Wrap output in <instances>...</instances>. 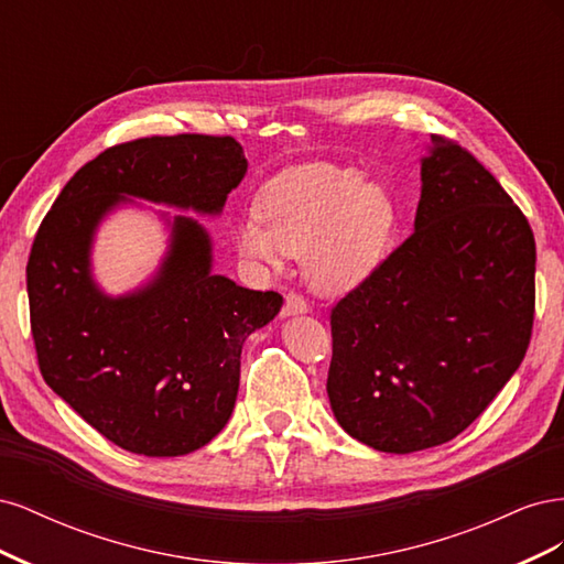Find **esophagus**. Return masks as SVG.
I'll use <instances>...</instances> for the list:
<instances>
[{
	"instance_id": "1",
	"label": "esophagus",
	"mask_w": 564,
	"mask_h": 564,
	"mask_svg": "<svg viewBox=\"0 0 564 564\" xmlns=\"http://www.w3.org/2000/svg\"><path fill=\"white\" fill-rule=\"evenodd\" d=\"M308 303H305V299L301 294H286L284 299V308H282V317H294V315H305L308 313Z\"/></svg>"
}]
</instances>
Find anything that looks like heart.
I'll use <instances>...</instances> for the list:
<instances>
[{
  "label": "heart",
  "mask_w": 564,
  "mask_h": 564,
  "mask_svg": "<svg viewBox=\"0 0 564 564\" xmlns=\"http://www.w3.org/2000/svg\"><path fill=\"white\" fill-rule=\"evenodd\" d=\"M259 207L263 218L249 216L237 228V251L270 268L303 256L305 275L322 294L365 284L395 232V204L383 185L329 162L284 169L263 187Z\"/></svg>",
  "instance_id": "obj_1"
}]
</instances>
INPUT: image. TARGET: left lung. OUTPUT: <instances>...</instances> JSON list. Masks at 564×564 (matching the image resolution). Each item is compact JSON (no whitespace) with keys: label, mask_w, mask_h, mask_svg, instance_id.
<instances>
[{"label":"left lung","mask_w":564,"mask_h":564,"mask_svg":"<svg viewBox=\"0 0 564 564\" xmlns=\"http://www.w3.org/2000/svg\"><path fill=\"white\" fill-rule=\"evenodd\" d=\"M536 247L470 152L433 135L414 235L332 311V412L388 454L454 440L524 360Z\"/></svg>","instance_id":"left-lung-1"}]
</instances>
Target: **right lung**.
<instances>
[{
    "label": "right lung",
    "instance_id": "1",
    "mask_svg": "<svg viewBox=\"0 0 564 564\" xmlns=\"http://www.w3.org/2000/svg\"><path fill=\"white\" fill-rule=\"evenodd\" d=\"M247 169L230 135L139 139L84 164L42 220L28 261L42 377L117 447L183 456L212 442L235 409L245 340L282 308L280 294L216 275L195 216L143 204L216 218ZM119 208L155 213L167 249L145 283L110 295L93 275V245Z\"/></svg>",
    "mask_w": 564,
    "mask_h": 564
}]
</instances>
